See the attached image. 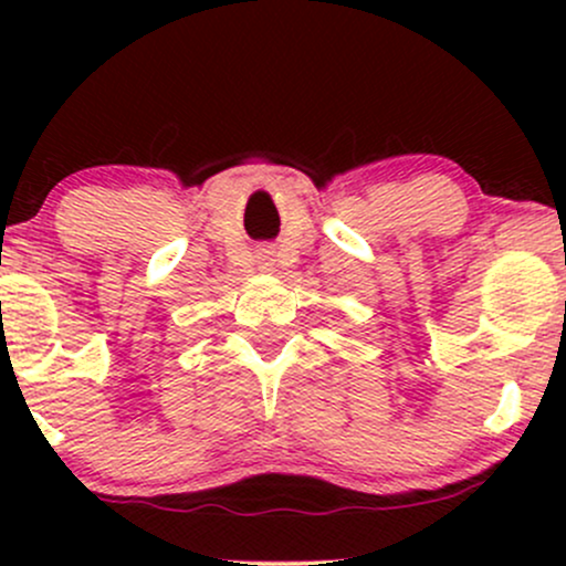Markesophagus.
Returning a JSON list of instances; mask_svg holds the SVG:
<instances>
[{"label":"esophagus","mask_w":566,"mask_h":566,"mask_svg":"<svg viewBox=\"0 0 566 566\" xmlns=\"http://www.w3.org/2000/svg\"><path fill=\"white\" fill-rule=\"evenodd\" d=\"M265 261H269V258H265ZM263 265H271V263H263Z\"/></svg>","instance_id":"34e87169"}]
</instances>
